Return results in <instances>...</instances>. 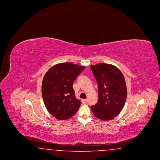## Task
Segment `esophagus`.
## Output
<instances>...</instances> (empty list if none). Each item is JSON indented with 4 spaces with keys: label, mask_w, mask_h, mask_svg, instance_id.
Returning <instances> with one entry per match:
<instances>
[{
    "label": "esophagus",
    "mask_w": 160,
    "mask_h": 160,
    "mask_svg": "<svg viewBox=\"0 0 160 160\" xmlns=\"http://www.w3.org/2000/svg\"><path fill=\"white\" fill-rule=\"evenodd\" d=\"M82 102H83V104H86V103H87V102H88V99H82Z\"/></svg>",
    "instance_id": "1"
}]
</instances>
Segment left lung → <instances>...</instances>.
<instances>
[{"instance_id":"left-lung-1","label":"left lung","mask_w":160,"mask_h":160,"mask_svg":"<svg viewBox=\"0 0 160 160\" xmlns=\"http://www.w3.org/2000/svg\"><path fill=\"white\" fill-rule=\"evenodd\" d=\"M91 68L98 85V101L91 107L92 113L101 120H112L119 114L126 101L127 89L124 76L110 64L99 63Z\"/></svg>"}]
</instances>
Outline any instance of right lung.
I'll return each instance as SVG.
<instances>
[{
	"instance_id": "add662e5",
	"label": "right lung",
	"mask_w": 160,
	"mask_h": 160,
	"mask_svg": "<svg viewBox=\"0 0 160 160\" xmlns=\"http://www.w3.org/2000/svg\"><path fill=\"white\" fill-rule=\"evenodd\" d=\"M85 67L70 62L56 64L46 72L42 83V95L48 112L59 120L76 114L81 105L72 83Z\"/></svg>"
}]
</instances>
